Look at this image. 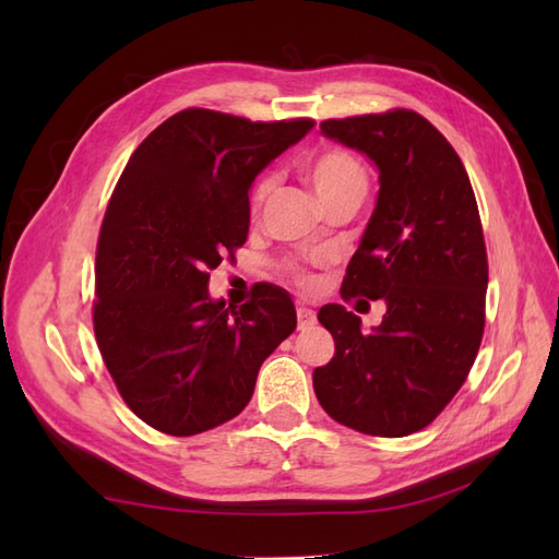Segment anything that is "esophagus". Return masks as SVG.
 I'll return each mask as SVG.
<instances>
[{
	"label": "esophagus",
	"mask_w": 559,
	"mask_h": 559,
	"mask_svg": "<svg viewBox=\"0 0 559 559\" xmlns=\"http://www.w3.org/2000/svg\"><path fill=\"white\" fill-rule=\"evenodd\" d=\"M314 322H317V317H314V312L310 310V307H298V329L300 331L310 329Z\"/></svg>",
	"instance_id": "obj_1"
}]
</instances>
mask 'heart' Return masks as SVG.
<instances>
[{
  "label": "heart",
  "mask_w": 559,
  "mask_h": 559,
  "mask_svg": "<svg viewBox=\"0 0 559 559\" xmlns=\"http://www.w3.org/2000/svg\"><path fill=\"white\" fill-rule=\"evenodd\" d=\"M305 173H307V180L312 182L317 197L322 201L343 192H350V189H360V192L367 189V173L362 168V163L355 158L353 153L343 148H326L322 153H317V156L307 160ZM271 187H273V177H261L252 192V206H259L261 201L266 199ZM298 281L302 286H307V283H310V276L298 271Z\"/></svg>",
  "instance_id": "1"
}]
</instances>
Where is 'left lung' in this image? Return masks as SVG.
Listing matches in <instances>:
<instances>
[{
    "label": "left lung",
    "instance_id": "obj_1",
    "mask_svg": "<svg viewBox=\"0 0 559 559\" xmlns=\"http://www.w3.org/2000/svg\"><path fill=\"white\" fill-rule=\"evenodd\" d=\"M319 127L365 153L379 173L372 218L341 293L382 300L386 312L365 334L360 317L343 305L319 310L336 353L314 370V394L341 425L406 437L444 411L480 348L488 254L476 194L456 151L418 112Z\"/></svg>",
    "mask_w": 559,
    "mask_h": 559
}]
</instances>
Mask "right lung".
Masks as SVG:
<instances>
[{
    "label": "right lung",
    "mask_w": 559,
    "mask_h": 559,
    "mask_svg": "<svg viewBox=\"0 0 559 559\" xmlns=\"http://www.w3.org/2000/svg\"><path fill=\"white\" fill-rule=\"evenodd\" d=\"M312 127L189 108L141 141L115 187L98 237L93 329L127 406L165 435L235 418L261 362L298 324L283 288L261 283L233 307L211 298L209 271L247 240L254 177Z\"/></svg>",
    "instance_id": "1"
}]
</instances>
